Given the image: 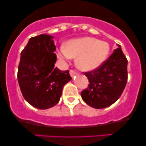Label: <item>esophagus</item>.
Returning a JSON list of instances; mask_svg holds the SVG:
<instances>
[{
    "instance_id": "obj_1",
    "label": "esophagus",
    "mask_w": 146,
    "mask_h": 146,
    "mask_svg": "<svg viewBox=\"0 0 146 146\" xmlns=\"http://www.w3.org/2000/svg\"><path fill=\"white\" fill-rule=\"evenodd\" d=\"M78 74V73H77L76 71H73V70H70V75H71V76L72 78H73V77H75V75Z\"/></svg>"
}]
</instances>
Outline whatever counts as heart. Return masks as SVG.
<instances>
[{
    "label": "heart",
    "mask_w": 146,
    "mask_h": 146,
    "mask_svg": "<svg viewBox=\"0 0 146 146\" xmlns=\"http://www.w3.org/2000/svg\"><path fill=\"white\" fill-rule=\"evenodd\" d=\"M110 53V45L94 38L71 40L66 43L60 55L61 57L74 58L75 64L82 71H92L106 60Z\"/></svg>",
    "instance_id": "heart-1"
}]
</instances>
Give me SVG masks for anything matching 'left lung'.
Segmentation results:
<instances>
[{"mask_svg": "<svg viewBox=\"0 0 146 146\" xmlns=\"http://www.w3.org/2000/svg\"><path fill=\"white\" fill-rule=\"evenodd\" d=\"M95 69L84 72L89 83L82 91L84 102L97 109L110 106L120 98L128 81V60L121 46Z\"/></svg>", "mask_w": 146, "mask_h": 146, "instance_id": "obj_1", "label": "left lung"}]
</instances>
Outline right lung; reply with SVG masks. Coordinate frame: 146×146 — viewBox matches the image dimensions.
Here are the masks:
<instances>
[{"label": "right lung", "instance_id": "add662e5", "mask_svg": "<svg viewBox=\"0 0 146 146\" xmlns=\"http://www.w3.org/2000/svg\"><path fill=\"white\" fill-rule=\"evenodd\" d=\"M53 37H32L21 52L18 81L23 98L38 109H47L58 103L64 86L71 80L69 71L55 67L56 47Z\"/></svg>", "mask_w": 146, "mask_h": 146}]
</instances>
